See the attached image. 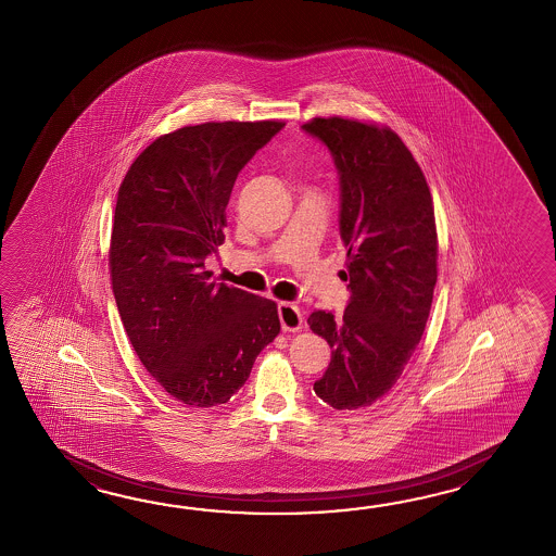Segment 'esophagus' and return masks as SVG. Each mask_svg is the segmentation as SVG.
Wrapping results in <instances>:
<instances>
[{
	"mask_svg": "<svg viewBox=\"0 0 556 556\" xmlns=\"http://www.w3.org/2000/svg\"><path fill=\"white\" fill-rule=\"evenodd\" d=\"M278 316H280L283 331L302 330V326H304V318H302L300 307L290 304V302H280L278 304Z\"/></svg>",
	"mask_w": 556,
	"mask_h": 556,
	"instance_id": "obj_1",
	"label": "esophagus"
}]
</instances>
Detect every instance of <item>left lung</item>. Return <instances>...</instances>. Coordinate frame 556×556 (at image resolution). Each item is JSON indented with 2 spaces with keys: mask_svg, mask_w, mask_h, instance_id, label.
I'll return each instance as SVG.
<instances>
[{
  "mask_svg": "<svg viewBox=\"0 0 556 556\" xmlns=\"http://www.w3.org/2000/svg\"><path fill=\"white\" fill-rule=\"evenodd\" d=\"M302 129L330 149L340 175V235L350 302L307 324L330 343L314 383L333 409H359L395 386L426 330L438 282V228L424 170L402 139L374 123L316 117Z\"/></svg>",
  "mask_w": 556,
  "mask_h": 556,
  "instance_id": "obj_1",
  "label": "left lung"
}]
</instances>
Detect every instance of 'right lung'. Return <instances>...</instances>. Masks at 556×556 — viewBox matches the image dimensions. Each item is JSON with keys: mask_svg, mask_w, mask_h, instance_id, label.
I'll use <instances>...</instances> for the list:
<instances>
[{"mask_svg": "<svg viewBox=\"0 0 556 556\" xmlns=\"http://www.w3.org/2000/svg\"><path fill=\"white\" fill-rule=\"evenodd\" d=\"M286 123H202L159 137L118 187L109 268L132 350L180 403H226L280 333L273 300L216 283L238 173Z\"/></svg>", "mask_w": 556, "mask_h": 556, "instance_id": "add662e5", "label": "right lung"}]
</instances>
